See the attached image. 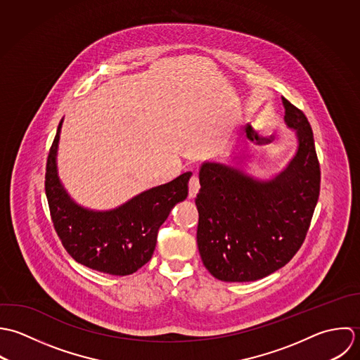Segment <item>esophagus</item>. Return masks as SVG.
I'll return each instance as SVG.
<instances>
[{"mask_svg":"<svg viewBox=\"0 0 360 360\" xmlns=\"http://www.w3.org/2000/svg\"><path fill=\"white\" fill-rule=\"evenodd\" d=\"M200 189V184H199V178L196 175H193L191 179H189V198L193 199L196 198L198 192Z\"/></svg>","mask_w":360,"mask_h":360,"instance_id":"esophagus-1","label":"esophagus"}]
</instances>
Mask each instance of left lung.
I'll list each match as a JSON object with an SVG mask.
<instances>
[{
	"instance_id": "1",
	"label": "left lung",
	"mask_w": 360,
	"mask_h": 360,
	"mask_svg": "<svg viewBox=\"0 0 360 360\" xmlns=\"http://www.w3.org/2000/svg\"><path fill=\"white\" fill-rule=\"evenodd\" d=\"M297 150L274 178L206 161L200 167L198 248L217 280L248 283L270 276L300 249L320 193V164L306 115L283 97Z\"/></svg>"
}]
</instances>
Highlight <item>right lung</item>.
Returning <instances> with one entry per match:
<instances>
[{"label": "right lung", "mask_w": 360, "mask_h": 360, "mask_svg": "<svg viewBox=\"0 0 360 360\" xmlns=\"http://www.w3.org/2000/svg\"><path fill=\"white\" fill-rule=\"evenodd\" d=\"M61 127L63 120L49 153L44 184L56 232L77 263L111 276L134 274L151 259L158 228L172 207L186 199L192 172L142 192L114 210H87L73 202L58 178Z\"/></svg>", "instance_id": "obj_1"}]
</instances>
